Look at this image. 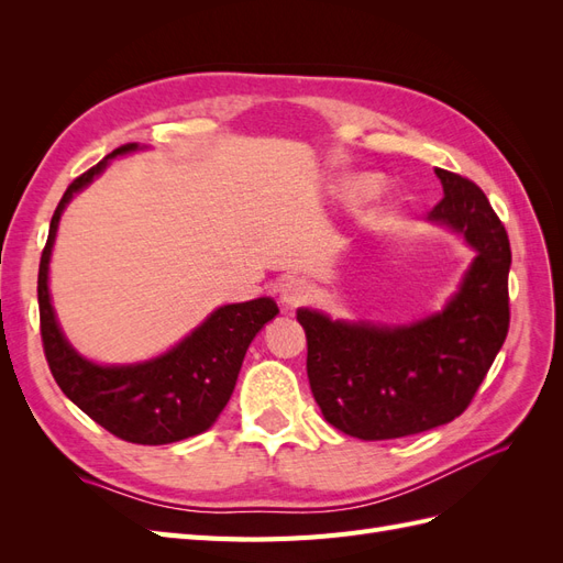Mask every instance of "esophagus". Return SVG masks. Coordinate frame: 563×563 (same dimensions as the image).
Returning <instances> with one entry per match:
<instances>
[{
	"instance_id": "1",
	"label": "esophagus",
	"mask_w": 563,
	"mask_h": 563,
	"mask_svg": "<svg viewBox=\"0 0 563 563\" xmlns=\"http://www.w3.org/2000/svg\"><path fill=\"white\" fill-rule=\"evenodd\" d=\"M312 298V286L300 279V277H288L284 284H282V302L286 305V308H300V305H305Z\"/></svg>"
}]
</instances>
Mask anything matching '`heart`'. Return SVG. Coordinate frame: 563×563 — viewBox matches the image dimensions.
<instances>
[{
  "label": "heart",
  "instance_id": "heart-1",
  "mask_svg": "<svg viewBox=\"0 0 563 563\" xmlns=\"http://www.w3.org/2000/svg\"><path fill=\"white\" fill-rule=\"evenodd\" d=\"M376 185H378V180L373 178V176H360V178L345 180L343 192H345L347 197H360V195H368V192L376 190Z\"/></svg>",
  "mask_w": 563,
  "mask_h": 563
}]
</instances>
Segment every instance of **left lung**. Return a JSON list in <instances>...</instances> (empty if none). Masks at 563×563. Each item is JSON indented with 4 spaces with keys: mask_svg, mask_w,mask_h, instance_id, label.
I'll return each instance as SVG.
<instances>
[{
    "mask_svg": "<svg viewBox=\"0 0 563 563\" xmlns=\"http://www.w3.org/2000/svg\"><path fill=\"white\" fill-rule=\"evenodd\" d=\"M444 199L428 220L474 249L444 310L401 327L300 308L314 401L335 430L364 441L439 428L465 411L509 329L505 225L472 180L434 168Z\"/></svg>",
    "mask_w": 563,
    "mask_h": 563,
    "instance_id": "left-lung-1",
    "label": "left lung"
}]
</instances>
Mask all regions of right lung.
I'll return each mask as SVG.
<instances>
[{
	"label": "right lung",
	"instance_id": "add662e5",
	"mask_svg": "<svg viewBox=\"0 0 563 563\" xmlns=\"http://www.w3.org/2000/svg\"><path fill=\"white\" fill-rule=\"evenodd\" d=\"M135 150H141L139 143L112 150L65 190L40 261L37 298L44 354L65 397L114 437L159 446L211 428L232 397L251 340L279 308L272 298L223 305L178 345L139 364H96L67 343L48 294V261L60 216L77 192L106 172L110 159Z\"/></svg>",
	"mask_w": 563,
	"mask_h": 563
}]
</instances>
